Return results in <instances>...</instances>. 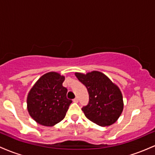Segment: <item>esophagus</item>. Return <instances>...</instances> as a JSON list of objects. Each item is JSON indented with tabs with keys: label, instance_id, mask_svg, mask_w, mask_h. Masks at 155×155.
I'll use <instances>...</instances> for the list:
<instances>
[{
	"label": "esophagus",
	"instance_id": "1",
	"mask_svg": "<svg viewBox=\"0 0 155 155\" xmlns=\"http://www.w3.org/2000/svg\"><path fill=\"white\" fill-rule=\"evenodd\" d=\"M74 102H75V103L79 102V99H78V97H75V98L74 99Z\"/></svg>",
	"mask_w": 155,
	"mask_h": 155
}]
</instances>
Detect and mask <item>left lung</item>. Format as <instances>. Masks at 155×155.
<instances>
[{
  "label": "left lung",
  "instance_id": "left-lung-1",
  "mask_svg": "<svg viewBox=\"0 0 155 155\" xmlns=\"http://www.w3.org/2000/svg\"><path fill=\"white\" fill-rule=\"evenodd\" d=\"M75 75L89 93L88 104L81 108L87 118L102 127L114 123L123 110L122 95L118 87L99 71Z\"/></svg>",
  "mask_w": 155,
  "mask_h": 155
}]
</instances>
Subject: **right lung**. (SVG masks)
Returning a JSON list of instances; mask_svg holds the SVG:
<instances>
[{"instance_id": "1", "label": "right lung", "mask_w": 155, "mask_h": 155, "mask_svg": "<svg viewBox=\"0 0 155 155\" xmlns=\"http://www.w3.org/2000/svg\"><path fill=\"white\" fill-rule=\"evenodd\" d=\"M63 76L55 72L44 74L28 93L27 104L30 115L37 123L54 126L62 121L72 101L66 97Z\"/></svg>"}]
</instances>
